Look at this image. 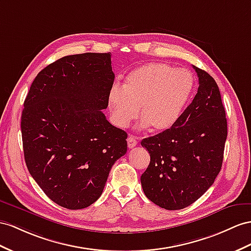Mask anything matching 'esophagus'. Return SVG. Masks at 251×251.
Masks as SVG:
<instances>
[{"label": "esophagus", "mask_w": 251, "mask_h": 251, "mask_svg": "<svg viewBox=\"0 0 251 251\" xmlns=\"http://www.w3.org/2000/svg\"><path fill=\"white\" fill-rule=\"evenodd\" d=\"M127 144H128V147H129V149H132V147H134L138 144V141L133 136H129L127 139Z\"/></svg>", "instance_id": "34e87169"}]
</instances>
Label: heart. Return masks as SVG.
Here are the masks:
<instances>
[{"label": "heart", "mask_w": 251, "mask_h": 251, "mask_svg": "<svg viewBox=\"0 0 251 251\" xmlns=\"http://www.w3.org/2000/svg\"><path fill=\"white\" fill-rule=\"evenodd\" d=\"M194 87L192 74L163 62L145 63L126 77L123 87L113 85L108 107L113 124L125 128L139 114L140 126L161 132L174 126Z\"/></svg>", "instance_id": "b5f03b06"}]
</instances>
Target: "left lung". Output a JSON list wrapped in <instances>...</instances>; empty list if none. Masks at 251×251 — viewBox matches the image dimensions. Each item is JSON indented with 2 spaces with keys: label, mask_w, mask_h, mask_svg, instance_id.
<instances>
[{
  "label": "left lung",
  "mask_w": 251,
  "mask_h": 251,
  "mask_svg": "<svg viewBox=\"0 0 251 251\" xmlns=\"http://www.w3.org/2000/svg\"><path fill=\"white\" fill-rule=\"evenodd\" d=\"M199 87L170 129L143 139L151 162L141 176L144 194L166 210H180L204 194L220 173L227 119L214 78L193 66Z\"/></svg>",
  "instance_id": "obj_1"
}]
</instances>
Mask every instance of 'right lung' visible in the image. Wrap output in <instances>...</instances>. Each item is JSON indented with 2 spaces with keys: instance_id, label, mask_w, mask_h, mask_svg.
Here are the masks:
<instances>
[{
  "instance_id": "right-lung-1",
  "label": "right lung",
  "mask_w": 251,
  "mask_h": 251,
  "mask_svg": "<svg viewBox=\"0 0 251 251\" xmlns=\"http://www.w3.org/2000/svg\"><path fill=\"white\" fill-rule=\"evenodd\" d=\"M113 80L109 53L66 56L38 73L24 100L25 163L63 208L83 209L98 201L112 165L127 151V133L101 111Z\"/></svg>"
}]
</instances>
